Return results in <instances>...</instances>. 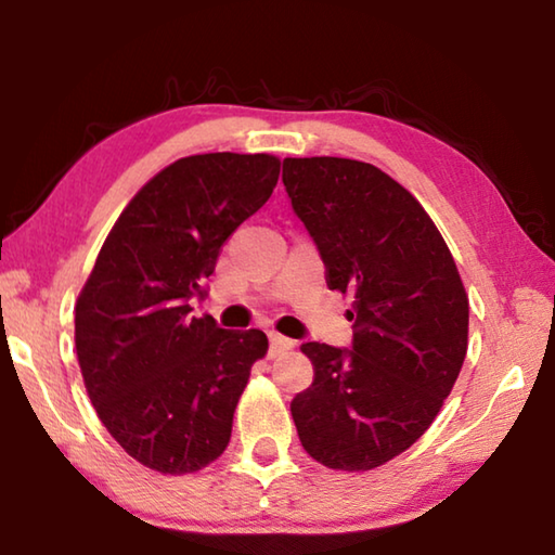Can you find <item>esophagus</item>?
Here are the masks:
<instances>
[{"instance_id": "obj_1", "label": "esophagus", "mask_w": 555, "mask_h": 555, "mask_svg": "<svg viewBox=\"0 0 555 555\" xmlns=\"http://www.w3.org/2000/svg\"><path fill=\"white\" fill-rule=\"evenodd\" d=\"M291 347H294V340H288V337L279 335V333H269V354L271 357L279 352H286V350H291Z\"/></svg>"}]
</instances>
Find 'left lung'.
<instances>
[{"label": "left lung", "instance_id": "1", "mask_svg": "<svg viewBox=\"0 0 555 555\" xmlns=\"http://www.w3.org/2000/svg\"><path fill=\"white\" fill-rule=\"evenodd\" d=\"M284 185L325 264L352 294V347L306 343L313 384L291 401L300 446L333 469H374L434 424L467 352L455 259L406 188L337 156L284 158Z\"/></svg>", "mask_w": 555, "mask_h": 555}]
</instances>
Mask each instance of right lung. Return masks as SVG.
Here are the masks:
<instances>
[{
    "label": "right lung",
    "mask_w": 555,
    "mask_h": 555,
    "mask_svg": "<svg viewBox=\"0 0 555 555\" xmlns=\"http://www.w3.org/2000/svg\"><path fill=\"white\" fill-rule=\"evenodd\" d=\"M269 154H195L149 181L109 230L75 304L82 382L109 436L164 475L218 460L267 335L191 315L224 240L269 201Z\"/></svg>",
    "instance_id": "obj_1"
}]
</instances>
